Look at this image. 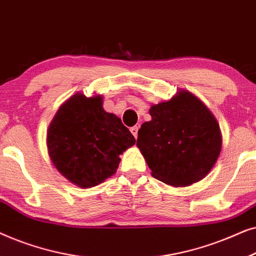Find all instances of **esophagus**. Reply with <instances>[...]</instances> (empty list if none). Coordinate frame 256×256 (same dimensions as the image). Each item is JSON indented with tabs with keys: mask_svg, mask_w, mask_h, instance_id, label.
I'll return each mask as SVG.
<instances>
[{
	"mask_svg": "<svg viewBox=\"0 0 256 256\" xmlns=\"http://www.w3.org/2000/svg\"><path fill=\"white\" fill-rule=\"evenodd\" d=\"M130 132H132V134L134 135V138H138V127H136V126H135V127H132V128H130Z\"/></svg>",
	"mask_w": 256,
	"mask_h": 256,
	"instance_id": "esophagus-1",
	"label": "esophagus"
}]
</instances>
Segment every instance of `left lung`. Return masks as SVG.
I'll list each match as a JSON object with an SVG mask.
<instances>
[{
  "mask_svg": "<svg viewBox=\"0 0 256 256\" xmlns=\"http://www.w3.org/2000/svg\"><path fill=\"white\" fill-rule=\"evenodd\" d=\"M152 120L138 129V146L152 174L172 186L197 183L214 166L222 150L219 124L188 90L152 104Z\"/></svg>",
  "mask_w": 256,
  "mask_h": 256,
  "instance_id": "1",
  "label": "left lung"
}]
</instances>
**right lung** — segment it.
Segmentation results:
<instances>
[{
	"label": "right lung",
	"instance_id": "obj_1",
	"mask_svg": "<svg viewBox=\"0 0 256 256\" xmlns=\"http://www.w3.org/2000/svg\"><path fill=\"white\" fill-rule=\"evenodd\" d=\"M46 144L56 169L87 188L116 172L118 156L135 144V138L121 118L104 110L102 96L76 93L52 118Z\"/></svg>",
	"mask_w": 256,
	"mask_h": 256
}]
</instances>
